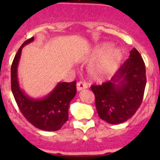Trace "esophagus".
Returning a JSON list of instances; mask_svg holds the SVG:
<instances>
[{
	"mask_svg": "<svg viewBox=\"0 0 160 160\" xmlns=\"http://www.w3.org/2000/svg\"><path fill=\"white\" fill-rule=\"evenodd\" d=\"M87 88V83L83 82H78L77 83V90L78 91H81V90H84V89Z\"/></svg>",
	"mask_w": 160,
	"mask_h": 160,
	"instance_id": "obj_1",
	"label": "esophagus"
}]
</instances>
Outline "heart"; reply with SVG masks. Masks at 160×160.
<instances>
[{
  "mask_svg": "<svg viewBox=\"0 0 160 160\" xmlns=\"http://www.w3.org/2000/svg\"><path fill=\"white\" fill-rule=\"evenodd\" d=\"M108 43L98 46L93 51V58H100L98 62L90 69V76L93 80L102 81L117 70L122 58V51L118 48H111Z\"/></svg>",
  "mask_w": 160,
  "mask_h": 160,
  "instance_id": "b5f03b06",
  "label": "heart"
}]
</instances>
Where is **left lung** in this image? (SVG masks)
Masks as SVG:
<instances>
[{
  "label": "left lung",
  "mask_w": 160,
  "mask_h": 160,
  "mask_svg": "<svg viewBox=\"0 0 160 160\" xmlns=\"http://www.w3.org/2000/svg\"><path fill=\"white\" fill-rule=\"evenodd\" d=\"M145 64L135 48L111 81L93 85L95 106L100 118L111 124H119L135 114L141 105L146 87Z\"/></svg>",
  "instance_id": "left-lung-1"
}]
</instances>
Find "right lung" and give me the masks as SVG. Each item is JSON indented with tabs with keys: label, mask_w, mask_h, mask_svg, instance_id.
<instances>
[{
	"label": "right lung",
	"mask_w": 160,
	"mask_h": 160,
	"mask_svg": "<svg viewBox=\"0 0 160 160\" xmlns=\"http://www.w3.org/2000/svg\"><path fill=\"white\" fill-rule=\"evenodd\" d=\"M33 40L32 37L25 41L14 57L11 66V89L20 111L32 125L43 131H58L69 118L70 102L77 92L76 81L58 82L51 92L42 98H32L25 94L19 86L18 66L22 48Z\"/></svg>",
	"instance_id": "right-lung-1"
}]
</instances>
